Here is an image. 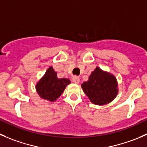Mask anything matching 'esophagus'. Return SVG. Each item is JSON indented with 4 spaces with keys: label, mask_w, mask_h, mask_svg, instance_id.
I'll list each match as a JSON object with an SVG mask.
<instances>
[{
    "label": "esophagus",
    "mask_w": 147,
    "mask_h": 147,
    "mask_svg": "<svg viewBox=\"0 0 147 147\" xmlns=\"http://www.w3.org/2000/svg\"><path fill=\"white\" fill-rule=\"evenodd\" d=\"M72 81H73V82L75 83V84H78L80 81V79L78 76H74L73 78H72Z\"/></svg>",
    "instance_id": "esophagus-1"
}]
</instances>
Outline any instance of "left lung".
<instances>
[{
    "label": "left lung",
    "instance_id": "obj_1",
    "mask_svg": "<svg viewBox=\"0 0 147 147\" xmlns=\"http://www.w3.org/2000/svg\"><path fill=\"white\" fill-rule=\"evenodd\" d=\"M81 87L90 101L96 105H105L113 101L118 94V84L113 74L96 67L88 80Z\"/></svg>",
    "mask_w": 147,
    "mask_h": 147
}]
</instances>
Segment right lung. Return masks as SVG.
<instances>
[{"label": "right lung", "mask_w": 147, "mask_h": 147, "mask_svg": "<svg viewBox=\"0 0 147 147\" xmlns=\"http://www.w3.org/2000/svg\"><path fill=\"white\" fill-rule=\"evenodd\" d=\"M69 84L71 81L68 78H58L57 73L51 66L36 84V89L40 98L53 102L60 97Z\"/></svg>", "instance_id": "add662e5"}]
</instances>
